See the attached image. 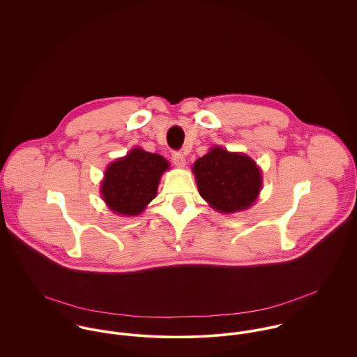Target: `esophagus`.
Instances as JSON below:
<instances>
[{"label": "esophagus", "mask_w": 357, "mask_h": 357, "mask_svg": "<svg viewBox=\"0 0 357 357\" xmlns=\"http://www.w3.org/2000/svg\"><path fill=\"white\" fill-rule=\"evenodd\" d=\"M172 160L178 167H183L185 165V158H184L183 153H180V151H174L172 153Z\"/></svg>", "instance_id": "1"}]
</instances>
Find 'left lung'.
Returning a JSON list of instances; mask_svg holds the SVG:
<instances>
[{"instance_id":"1","label":"left lung","mask_w":357,"mask_h":357,"mask_svg":"<svg viewBox=\"0 0 357 357\" xmlns=\"http://www.w3.org/2000/svg\"><path fill=\"white\" fill-rule=\"evenodd\" d=\"M201 197L221 213L250 207L261 190V172L243 153L211 149L194 165Z\"/></svg>"}]
</instances>
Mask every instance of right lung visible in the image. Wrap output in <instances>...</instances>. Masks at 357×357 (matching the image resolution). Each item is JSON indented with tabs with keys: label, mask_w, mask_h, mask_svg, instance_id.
<instances>
[{
	"label": "right lung",
	"mask_w": 357,
	"mask_h": 357,
	"mask_svg": "<svg viewBox=\"0 0 357 357\" xmlns=\"http://www.w3.org/2000/svg\"><path fill=\"white\" fill-rule=\"evenodd\" d=\"M167 167L169 162L158 153L132 150L108 166L102 183L104 202L119 214H140L156 197L160 176Z\"/></svg>",
	"instance_id": "add662e5"
}]
</instances>
